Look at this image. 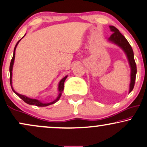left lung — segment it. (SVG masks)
<instances>
[{
    "instance_id": "obj_1",
    "label": "left lung",
    "mask_w": 147,
    "mask_h": 147,
    "mask_svg": "<svg viewBox=\"0 0 147 147\" xmlns=\"http://www.w3.org/2000/svg\"><path fill=\"white\" fill-rule=\"evenodd\" d=\"M110 29L111 32L113 33L109 37V41L116 44L119 47H120L123 50L127 55L128 62H129V66L131 68V74H130V85H129V93H130L133 90L134 87L136 76V64L134 57V52L131 48V45H129L127 39L125 38L123 35H122L121 33L119 32V30L115 28L113 26H110Z\"/></svg>"
}]
</instances>
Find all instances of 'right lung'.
I'll use <instances>...</instances> for the list:
<instances>
[{
  "instance_id": "add662e5",
  "label": "right lung",
  "mask_w": 147,
  "mask_h": 147,
  "mask_svg": "<svg viewBox=\"0 0 147 147\" xmlns=\"http://www.w3.org/2000/svg\"><path fill=\"white\" fill-rule=\"evenodd\" d=\"M24 36H25V35H24ZM23 37H22V38H23ZM22 38H21V39H22ZM21 39H20V40H21ZM20 40H18V42H17L16 47H15V48H14L13 55L12 60H11V61L10 66H9V72H10V84H11V88H12V90L13 91L15 94H17V95L19 96V97L21 98L22 100H23L26 103L28 104V105H35V106H37V107H47V106L53 105V104H54V103L56 102L57 100L60 99V98L61 97V96H62V93L63 92V90H64V81H65V80H66V78H67L68 76H66V77H64L62 79H61V81H60V83H59V85H58L59 94H58V96H57V98L54 100V101L51 102H49V103L42 102H40V101H39V100H36V99H32V98H30L27 97V96H26L22 95V94H18V93H17L16 91L13 90V87H12V70H13V64H14L15 54H16V49L17 45H18V43H19V42L20 41Z\"/></svg>"
}]
</instances>
